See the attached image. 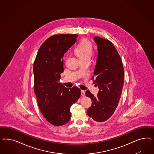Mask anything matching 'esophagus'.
<instances>
[{
  "label": "esophagus",
  "instance_id": "obj_1",
  "mask_svg": "<svg viewBox=\"0 0 154 154\" xmlns=\"http://www.w3.org/2000/svg\"><path fill=\"white\" fill-rule=\"evenodd\" d=\"M81 95H82V97H85V92L84 90H82V91H81Z\"/></svg>",
  "mask_w": 154,
  "mask_h": 154
}]
</instances>
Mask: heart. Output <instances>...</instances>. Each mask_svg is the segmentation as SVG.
<instances>
[{"instance_id":"heart-1","label":"heart","mask_w":154,"mask_h":154,"mask_svg":"<svg viewBox=\"0 0 154 154\" xmlns=\"http://www.w3.org/2000/svg\"><path fill=\"white\" fill-rule=\"evenodd\" d=\"M75 51L80 60H90L93 55V46L88 39H83L75 48Z\"/></svg>"}]
</instances>
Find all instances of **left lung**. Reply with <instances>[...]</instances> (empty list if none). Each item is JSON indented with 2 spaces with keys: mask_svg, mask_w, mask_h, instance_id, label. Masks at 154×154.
Instances as JSON below:
<instances>
[{
  "mask_svg": "<svg viewBox=\"0 0 154 154\" xmlns=\"http://www.w3.org/2000/svg\"><path fill=\"white\" fill-rule=\"evenodd\" d=\"M98 45V58L92 79L99 91L97 97L88 90L86 96L92 104L87 111L94 120L102 122L107 120L115 112L121 97L124 84V72L121 57L112 42L95 37Z\"/></svg>",
  "mask_w": 154,
  "mask_h": 154,
  "instance_id": "obj_1",
  "label": "left lung"
}]
</instances>
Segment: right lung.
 <instances>
[{"instance_id": "right-lung-1", "label": "right lung", "mask_w": 154, "mask_h": 154, "mask_svg": "<svg viewBox=\"0 0 154 154\" xmlns=\"http://www.w3.org/2000/svg\"><path fill=\"white\" fill-rule=\"evenodd\" d=\"M77 37L69 34L52 35L41 46L34 62V91L38 107L47 121L54 126L69 121L70 107L81 96L79 88L68 89L59 82L64 71L63 56Z\"/></svg>"}]
</instances>
